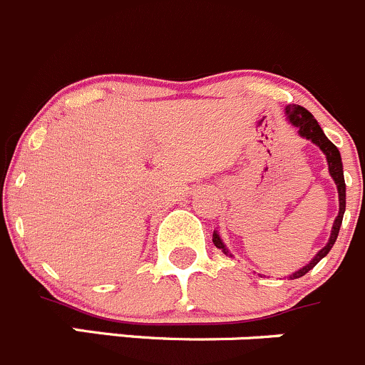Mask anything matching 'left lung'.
I'll use <instances>...</instances> for the list:
<instances>
[{"label": "left lung", "mask_w": 365, "mask_h": 365, "mask_svg": "<svg viewBox=\"0 0 365 365\" xmlns=\"http://www.w3.org/2000/svg\"><path fill=\"white\" fill-rule=\"evenodd\" d=\"M286 120L298 129V135H300L302 138L310 140V142H312L314 145L319 147L321 153L327 156L328 172H330V175H331V179H334L335 186H337V193H339V215H337V218H335L334 227H331L328 243L324 245V247L321 248L316 255H314L312 261H310L309 264H305L304 268H300L298 272H294L293 275H289V279H300V277H304L305 273H309L310 269H312L314 266H316L317 262H319L321 259H323L324 255L331 250L335 240H337L339 229H341V223H342V216H344V211H346V184H344V172H342L341 153H339L337 147H335L334 143L327 138V135L323 133L321 125L317 124L316 118L312 117V113H310V111H307L304 106H298V104H289V106H286ZM212 243H215V247L220 248L223 254L229 255V257H232V254H230L229 248L225 247V243H223L222 237H220V234L216 232V230L212 232Z\"/></svg>", "instance_id": "1"}]
</instances>
